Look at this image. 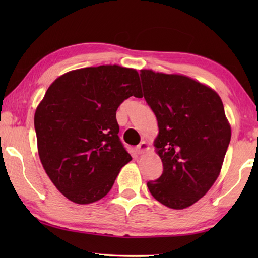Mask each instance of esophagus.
Here are the masks:
<instances>
[{"mask_svg":"<svg viewBox=\"0 0 258 258\" xmlns=\"http://www.w3.org/2000/svg\"><path fill=\"white\" fill-rule=\"evenodd\" d=\"M149 149H150L149 144H147L145 141H143V142H141L138 146H136V153H138V154H143V153H145Z\"/></svg>","mask_w":258,"mask_h":258,"instance_id":"obj_1","label":"esophagus"}]
</instances>
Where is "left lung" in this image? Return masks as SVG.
<instances>
[{"mask_svg":"<svg viewBox=\"0 0 258 258\" xmlns=\"http://www.w3.org/2000/svg\"><path fill=\"white\" fill-rule=\"evenodd\" d=\"M144 98L154 112V142L163 173L147 182L156 201L174 210L193 205L220 175L231 141L223 102L211 87L187 76L142 70Z\"/></svg>","mask_w":258,"mask_h":258,"instance_id":"8db88e82","label":"left lung"}]
</instances>
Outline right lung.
Returning <instances> with one entry per match:
<instances>
[{
  "label": "right lung",
  "instance_id": "1",
  "mask_svg": "<svg viewBox=\"0 0 258 258\" xmlns=\"http://www.w3.org/2000/svg\"><path fill=\"white\" fill-rule=\"evenodd\" d=\"M142 97L136 70L101 65L71 71L48 87L34 115L38 155L52 183L76 204L103 199L132 157L116 111Z\"/></svg>",
  "mask_w": 258,
  "mask_h": 258
}]
</instances>
